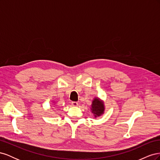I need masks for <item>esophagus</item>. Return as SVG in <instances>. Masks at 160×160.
<instances>
[{
  "label": "esophagus",
  "instance_id": "1",
  "mask_svg": "<svg viewBox=\"0 0 160 160\" xmlns=\"http://www.w3.org/2000/svg\"><path fill=\"white\" fill-rule=\"evenodd\" d=\"M71 105L72 106H74V107H77V106L79 105V103H77V102H75V101H73V102L71 103Z\"/></svg>",
  "mask_w": 160,
  "mask_h": 160
}]
</instances>
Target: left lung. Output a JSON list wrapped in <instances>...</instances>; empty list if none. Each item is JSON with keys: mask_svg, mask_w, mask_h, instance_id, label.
I'll return each mask as SVG.
<instances>
[{"mask_svg": "<svg viewBox=\"0 0 160 160\" xmlns=\"http://www.w3.org/2000/svg\"><path fill=\"white\" fill-rule=\"evenodd\" d=\"M91 111L95 118L102 115L105 111L104 101L99 98H95L91 105Z\"/></svg>", "mask_w": 160, "mask_h": 160, "instance_id": "8db88e82", "label": "left lung"}]
</instances>
